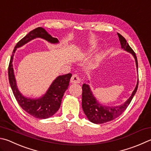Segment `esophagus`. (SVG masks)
<instances>
[{"instance_id":"esophagus-1","label":"esophagus","mask_w":151,"mask_h":151,"mask_svg":"<svg viewBox=\"0 0 151 151\" xmlns=\"http://www.w3.org/2000/svg\"><path fill=\"white\" fill-rule=\"evenodd\" d=\"M70 82L71 83L73 84H77V83H80L81 82V78L77 75H73L72 78L70 79Z\"/></svg>"}]
</instances>
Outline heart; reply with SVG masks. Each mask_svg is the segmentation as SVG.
<instances>
[{"label":"heart","instance_id":"b5f03b06","mask_svg":"<svg viewBox=\"0 0 151 151\" xmlns=\"http://www.w3.org/2000/svg\"><path fill=\"white\" fill-rule=\"evenodd\" d=\"M96 47V46L95 45H91L87 49V50L84 52L83 55H88V54H90V53H92V52L95 49ZM96 61H100V57H97V58H96Z\"/></svg>","mask_w":151,"mask_h":151}]
</instances>
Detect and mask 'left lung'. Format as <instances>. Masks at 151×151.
Masks as SVG:
<instances>
[{
	"mask_svg": "<svg viewBox=\"0 0 151 151\" xmlns=\"http://www.w3.org/2000/svg\"><path fill=\"white\" fill-rule=\"evenodd\" d=\"M119 37V40L121 43L122 48L125 51L129 52L133 56L135 60L137 70H138V63L135 52L129 45L127 41L121 34L117 33ZM139 79L137 80L135 89L131 94V96L125 101V102L116 106H108L103 105L97 100L96 98L93 94L91 88L88 84H83V93H82V107L84 113L86 115L87 118L90 122L96 123V124H101L112 120L119 117L123 111H124L127 106L129 105L131 101L135 96L138 88Z\"/></svg>",
	"mask_w": 151,
	"mask_h": 151,
	"instance_id": "obj_1",
	"label": "left lung"
}]
</instances>
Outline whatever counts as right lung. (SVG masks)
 I'll return each mask as SVG.
<instances>
[{"label": "right lung", "mask_w": 151, "mask_h": 151, "mask_svg": "<svg viewBox=\"0 0 151 151\" xmlns=\"http://www.w3.org/2000/svg\"><path fill=\"white\" fill-rule=\"evenodd\" d=\"M35 38H42L53 44L59 43L57 38L52 37L44 28L41 27L29 32L18 42L14 49L9 66V79L13 94L21 108L33 117L38 119H47L53 116L59 110L63 96L68 88L72 75L68 73L57 76L45 94L40 98H32L22 95L18 88L14 73L12 64L14 56L17 48L22 47Z\"/></svg>", "instance_id": "1"}]
</instances>
